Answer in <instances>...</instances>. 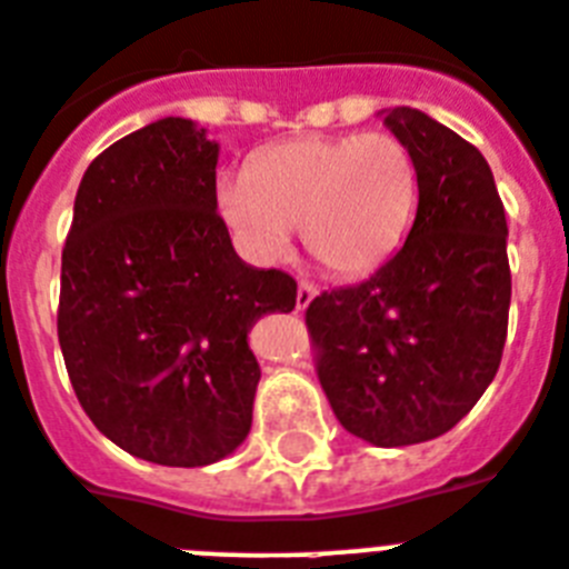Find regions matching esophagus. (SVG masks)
I'll list each match as a JSON object with an SVG mask.
<instances>
[{"instance_id":"esophagus-1","label":"esophagus","mask_w":569,"mask_h":569,"mask_svg":"<svg viewBox=\"0 0 569 569\" xmlns=\"http://www.w3.org/2000/svg\"><path fill=\"white\" fill-rule=\"evenodd\" d=\"M317 296H319V288L313 284V281H299V288H296V308L305 310L313 299H317Z\"/></svg>"}]
</instances>
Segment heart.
Wrapping results in <instances>:
<instances>
[{"label":"heart","mask_w":569,"mask_h":569,"mask_svg":"<svg viewBox=\"0 0 569 569\" xmlns=\"http://www.w3.org/2000/svg\"><path fill=\"white\" fill-rule=\"evenodd\" d=\"M415 154L388 132L284 140L252 158L247 178L218 183V210L259 259H281L293 227L337 276L371 273L415 224Z\"/></svg>","instance_id":"1"}]
</instances>
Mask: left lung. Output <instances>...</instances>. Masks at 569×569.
<instances>
[{"label": "left lung", "mask_w": 569, "mask_h": 569, "mask_svg": "<svg viewBox=\"0 0 569 569\" xmlns=\"http://www.w3.org/2000/svg\"><path fill=\"white\" fill-rule=\"evenodd\" d=\"M382 123L415 154V224L395 259L359 284L325 290L305 322L342 429L395 449L446 435L495 380L512 276L487 158L409 106Z\"/></svg>", "instance_id": "left-lung-1"}]
</instances>
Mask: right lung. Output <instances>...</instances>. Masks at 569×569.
I'll return each mask as SVG.
<instances>
[{"label": "right lung", "instance_id": "right-lung-1", "mask_svg": "<svg viewBox=\"0 0 569 569\" xmlns=\"http://www.w3.org/2000/svg\"><path fill=\"white\" fill-rule=\"evenodd\" d=\"M218 143L163 118L97 154L62 247L60 333L82 411L160 466L244 443L261 368L247 333L296 308V281L238 259L216 198Z\"/></svg>", "mask_w": 569, "mask_h": 569}]
</instances>
